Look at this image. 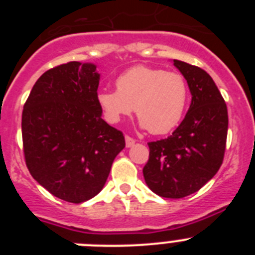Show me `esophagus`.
Segmentation results:
<instances>
[{
    "label": "esophagus",
    "mask_w": 255,
    "mask_h": 255,
    "mask_svg": "<svg viewBox=\"0 0 255 255\" xmlns=\"http://www.w3.org/2000/svg\"><path fill=\"white\" fill-rule=\"evenodd\" d=\"M125 141H126V147L129 148V147H132L135 143L134 138H131V136H129V135H126L125 136Z\"/></svg>",
    "instance_id": "1"
}]
</instances>
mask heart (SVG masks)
I'll return each mask as SVG.
<instances>
[{
  "label": "heart",
  "instance_id": "heart-1",
  "mask_svg": "<svg viewBox=\"0 0 255 255\" xmlns=\"http://www.w3.org/2000/svg\"><path fill=\"white\" fill-rule=\"evenodd\" d=\"M98 105L112 123L135 114L143 128L154 135L176 128L189 102V85L179 73L150 66H134L116 79V91L102 89Z\"/></svg>",
  "mask_w": 255,
  "mask_h": 255
}]
</instances>
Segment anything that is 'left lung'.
Instances as JSON below:
<instances>
[{"instance_id": "obj_1", "label": "left lung", "mask_w": 255, "mask_h": 255, "mask_svg": "<svg viewBox=\"0 0 255 255\" xmlns=\"http://www.w3.org/2000/svg\"><path fill=\"white\" fill-rule=\"evenodd\" d=\"M191 92L185 119L168 138L149 141V158L143 175L159 197H188L215 176L226 149L227 106L207 71L173 60Z\"/></svg>"}]
</instances>
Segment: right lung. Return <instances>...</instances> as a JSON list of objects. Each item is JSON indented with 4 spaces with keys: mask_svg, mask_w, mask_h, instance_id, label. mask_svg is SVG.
<instances>
[{
    "mask_svg": "<svg viewBox=\"0 0 255 255\" xmlns=\"http://www.w3.org/2000/svg\"><path fill=\"white\" fill-rule=\"evenodd\" d=\"M100 74L71 61L47 70L31 89L21 117L22 152L38 184L69 203L96 197L125 148L97 101Z\"/></svg>",
    "mask_w": 255,
    "mask_h": 255,
    "instance_id": "right-lung-1",
    "label": "right lung"
}]
</instances>
